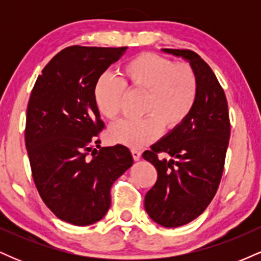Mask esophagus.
Segmentation results:
<instances>
[{"instance_id": "esophagus-1", "label": "esophagus", "mask_w": 261, "mask_h": 261, "mask_svg": "<svg viewBox=\"0 0 261 261\" xmlns=\"http://www.w3.org/2000/svg\"><path fill=\"white\" fill-rule=\"evenodd\" d=\"M131 153H133V157L135 161H140L141 158V152L139 149H131Z\"/></svg>"}]
</instances>
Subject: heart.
<instances>
[{
	"instance_id": "b5f03b06",
	"label": "heart",
	"mask_w": 261,
	"mask_h": 261,
	"mask_svg": "<svg viewBox=\"0 0 261 261\" xmlns=\"http://www.w3.org/2000/svg\"><path fill=\"white\" fill-rule=\"evenodd\" d=\"M122 80L130 89L145 92L142 119H125L108 131L110 142L140 148L160 136L163 126L174 130L190 115L197 98V79L191 66L175 64L153 53L133 58L122 66ZM93 103L109 120L118 118L125 87L109 74H101L93 86Z\"/></svg>"
}]
</instances>
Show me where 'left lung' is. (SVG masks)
<instances>
[{
  "label": "left lung",
  "mask_w": 261,
  "mask_h": 261,
  "mask_svg": "<svg viewBox=\"0 0 261 261\" xmlns=\"http://www.w3.org/2000/svg\"><path fill=\"white\" fill-rule=\"evenodd\" d=\"M189 62L197 79V98L190 115L143 152L157 169L154 187L146 194L145 210L166 228L184 226L205 211L214 199L223 173L230 125L222 87L196 53L162 49ZM158 153L171 158L160 159Z\"/></svg>",
  "instance_id": "obj_1"
}]
</instances>
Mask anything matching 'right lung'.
Masks as SVG:
<instances>
[{
	"mask_svg": "<svg viewBox=\"0 0 261 261\" xmlns=\"http://www.w3.org/2000/svg\"><path fill=\"white\" fill-rule=\"evenodd\" d=\"M126 50L66 47L45 66L32 91L25 147L33 179L53 214L74 226L106 216L112 185L134 164L122 145L93 148L100 142L94 136L104 127L93 103V86Z\"/></svg>",
	"mask_w": 261,
	"mask_h": 261,
	"instance_id": "1",
	"label": "right lung"
}]
</instances>
